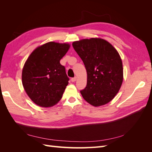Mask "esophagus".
<instances>
[{"mask_svg": "<svg viewBox=\"0 0 152 152\" xmlns=\"http://www.w3.org/2000/svg\"><path fill=\"white\" fill-rule=\"evenodd\" d=\"M71 80H72V82H75V81L77 80V77H73V78H72Z\"/></svg>", "mask_w": 152, "mask_h": 152, "instance_id": "34e87169", "label": "esophagus"}]
</instances>
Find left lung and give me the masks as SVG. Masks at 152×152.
<instances>
[{"label": "left lung", "instance_id": "obj_1", "mask_svg": "<svg viewBox=\"0 0 152 152\" xmlns=\"http://www.w3.org/2000/svg\"><path fill=\"white\" fill-rule=\"evenodd\" d=\"M72 45L87 71V86L80 91L82 97L95 107L111 102L124 79L122 61L117 49L101 38L82 39Z\"/></svg>", "mask_w": 152, "mask_h": 152}]
</instances>
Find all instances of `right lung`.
<instances>
[{
	"mask_svg": "<svg viewBox=\"0 0 152 152\" xmlns=\"http://www.w3.org/2000/svg\"><path fill=\"white\" fill-rule=\"evenodd\" d=\"M70 44L49 42L35 49L22 70V84L27 95L37 105L51 107L57 104L68 84L61 59Z\"/></svg>",
	"mask_w": 152,
	"mask_h": 152,
	"instance_id": "right-lung-1",
	"label": "right lung"
}]
</instances>
